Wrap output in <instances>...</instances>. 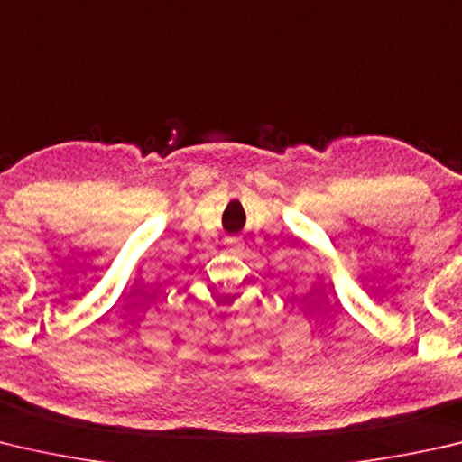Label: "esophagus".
I'll use <instances>...</instances> for the list:
<instances>
[{"instance_id":"1","label":"esophagus","mask_w":462,"mask_h":462,"mask_svg":"<svg viewBox=\"0 0 462 462\" xmlns=\"http://www.w3.org/2000/svg\"><path fill=\"white\" fill-rule=\"evenodd\" d=\"M226 242H228V245L232 248H236V250H240V246H242V240L238 236H228V238H226Z\"/></svg>"}]
</instances>
